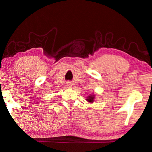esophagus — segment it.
<instances>
[{
	"mask_svg": "<svg viewBox=\"0 0 152 152\" xmlns=\"http://www.w3.org/2000/svg\"><path fill=\"white\" fill-rule=\"evenodd\" d=\"M73 84L72 83V82H67V86H68V87H69V88H71Z\"/></svg>",
	"mask_w": 152,
	"mask_h": 152,
	"instance_id": "1",
	"label": "esophagus"
}]
</instances>
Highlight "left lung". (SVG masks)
Wrapping results in <instances>:
<instances>
[{
  "instance_id": "1",
  "label": "left lung",
  "mask_w": 152,
  "mask_h": 152,
  "mask_svg": "<svg viewBox=\"0 0 152 152\" xmlns=\"http://www.w3.org/2000/svg\"><path fill=\"white\" fill-rule=\"evenodd\" d=\"M94 99H95V94H92L89 95L86 100L88 102H90V103H92V102L94 101Z\"/></svg>"
}]
</instances>
